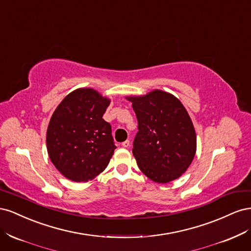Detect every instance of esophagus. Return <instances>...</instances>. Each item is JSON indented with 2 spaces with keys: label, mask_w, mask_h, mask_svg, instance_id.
Here are the masks:
<instances>
[{
  "label": "esophagus",
  "mask_w": 251,
  "mask_h": 251,
  "mask_svg": "<svg viewBox=\"0 0 251 251\" xmlns=\"http://www.w3.org/2000/svg\"><path fill=\"white\" fill-rule=\"evenodd\" d=\"M121 146H123L124 148H128V147H130V140H126V141H124L123 143H121Z\"/></svg>",
  "instance_id": "1"
}]
</instances>
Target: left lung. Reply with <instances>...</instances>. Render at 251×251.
Masks as SVG:
<instances>
[{
  "instance_id": "left-lung-1",
  "label": "left lung",
  "mask_w": 251,
  "mask_h": 251,
  "mask_svg": "<svg viewBox=\"0 0 251 251\" xmlns=\"http://www.w3.org/2000/svg\"><path fill=\"white\" fill-rule=\"evenodd\" d=\"M138 121L133 155L138 168L157 183L179 178L196 154L195 127L178 98L154 90L143 96H130Z\"/></svg>"
}]
</instances>
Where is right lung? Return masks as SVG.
<instances>
[{"label": "right lung", "mask_w": 251, "mask_h": 251, "mask_svg": "<svg viewBox=\"0 0 251 251\" xmlns=\"http://www.w3.org/2000/svg\"><path fill=\"white\" fill-rule=\"evenodd\" d=\"M109 104L97 91L81 88L67 95L52 114L48 155L66 178L87 182L107 168L116 149L111 125L102 118Z\"/></svg>", "instance_id": "1"}]
</instances>
